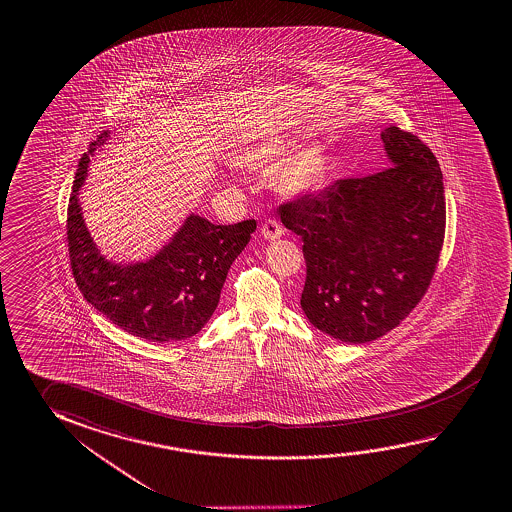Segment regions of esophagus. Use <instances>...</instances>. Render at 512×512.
Instances as JSON below:
<instances>
[{"instance_id": "1", "label": "esophagus", "mask_w": 512, "mask_h": 512, "mask_svg": "<svg viewBox=\"0 0 512 512\" xmlns=\"http://www.w3.org/2000/svg\"><path fill=\"white\" fill-rule=\"evenodd\" d=\"M282 227H280V223H278L277 219H268V221H264L262 223V227H260V234L264 239H268V241H275L278 239L280 235H282Z\"/></svg>"}]
</instances>
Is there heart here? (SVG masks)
Returning a JSON list of instances; mask_svg holds the SVG:
<instances>
[{"instance_id":"heart-1","label":"heart","mask_w":512,"mask_h":512,"mask_svg":"<svg viewBox=\"0 0 512 512\" xmlns=\"http://www.w3.org/2000/svg\"><path fill=\"white\" fill-rule=\"evenodd\" d=\"M285 153L284 143H260L237 151V162L246 168H264ZM323 176V157L316 148H307L285 160L275 173L278 191L285 196H303L318 187Z\"/></svg>"}]
</instances>
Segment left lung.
<instances>
[{"label":"left lung","instance_id":"left-lung-1","mask_svg":"<svg viewBox=\"0 0 512 512\" xmlns=\"http://www.w3.org/2000/svg\"><path fill=\"white\" fill-rule=\"evenodd\" d=\"M380 137L391 168L341 178L278 210L303 241V312L343 343H369L400 325L427 293L443 248L446 203L436 155L398 126Z\"/></svg>","mask_w":512,"mask_h":512}]
</instances>
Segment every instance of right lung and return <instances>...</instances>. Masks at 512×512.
<instances>
[{"instance_id": "1", "label": "right lung", "mask_w": 512, "mask_h": 512, "mask_svg": "<svg viewBox=\"0 0 512 512\" xmlns=\"http://www.w3.org/2000/svg\"><path fill=\"white\" fill-rule=\"evenodd\" d=\"M101 132L82 155L68 205L71 269L85 300L130 336L153 343L193 337L218 307L221 287L237 255L250 243L257 223L214 225L191 214L157 255L135 264H116L101 255L85 227L78 191L91 155L109 141Z\"/></svg>"}]
</instances>
